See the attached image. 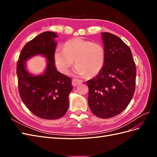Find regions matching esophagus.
<instances>
[{
	"instance_id": "34e87169",
	"label": "esophagus",
	"mask_w": 157,
	"mask_h": 157,
	"mask_svg": "<svg viewBox=\"0 0 157 157\" xmlns=\"http://www.w3.org/2000/svg\"><path fill=\"white\" fill-rule=\"evenodd\" d=\"M82 81L81 80H79V79H75V78H73L72 80V85L73 86H77V85L80 83H82Z\"/></svg>"
}]
</instances>
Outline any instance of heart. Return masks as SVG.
Wrapping results in <instances>:
<instances>
[{
	"label": "heart",
	"instance_id": "obj_1",
	"mask_svg": "<svg viewBox=\"0 0 157 157\" xmlns=\"http://www.w3.org/2000/svg\"><path fill=\"white\" fill-rule=\"evenodd\" d=\"M54 59L57 68L63 74L69 73L75 61L76 75L92 77L103 69L106 52L101 43L76 38L66 42L63 50L57 49Z\"/></svg>",
	"mask_w": 157,
	"mask_h": 157
}]
</instances>
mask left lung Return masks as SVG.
<instances>
[{
  "mask_svg": "<svg viewBox=\"0 0 157 157\" xmlns=\"http://www.w3.org/2000/svg\"><path fill=\"white\" fill-rule=\"evenodd\" d=\"M105 63L95 78L86 81L88 105L101 118L115 117L127 107L134 96L136 68L130 48L119 37L101 33Z\"/></svg>",
  "mask_w": 157,
  "mask_h": 157,
  "instance_id": "obj_1",
  "label": "left lung"
}]
</instances>
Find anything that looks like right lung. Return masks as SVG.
<instances>
[{
  "label": "right lung",
  "instance_id": "1",
  "mask_svg": "<svg viewBox=\"0 0 157 157\" xmlns=\"http://www.w3.org/2000/svg\"><path fill=\"white\" fill-rule=\"evenodd\" d=\"M55 33H42L28 42L21 50L17 63L19 94L28 109L36 117L54 120L63 117L69 107V95L73 86L71 78L58 72L54 64L56 48ZM36 55L47 59L44 74L34 76L27 72L25 61Z\"/></svg>",
  "mask_w": 157,
  "mask_h": 157
}]
</instances>
